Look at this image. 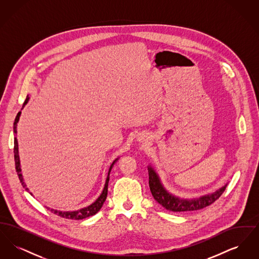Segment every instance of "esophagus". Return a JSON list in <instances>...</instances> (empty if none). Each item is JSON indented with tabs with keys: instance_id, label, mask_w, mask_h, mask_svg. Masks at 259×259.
<instances>
[{
	"instance_id": "34e87169",
	"label": "esophagus",
	"mask_w": 259,
	"mask_h": 259,
	"mask_svg": "<svg viewBox=\"0 0 259 259\" xmlns=\"http://www.w3.org/2000/svg\"><path fill=\"white\" fill-rule=\"evenodd\" d=\"M147 140V136L145 134H139L137 137V141L138 142H145Z\"/></svg>"
}]
</instances>
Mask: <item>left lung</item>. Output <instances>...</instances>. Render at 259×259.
Returning a JSON list of instances; mask_svg holds the SVG:
<instances>
[{"instance_id":"obj_1","label":"left lung","mask_w":259,"mask_h":259,"mask_svg":"<svg viewBox=\"0 0 259 259\" xmlns=\"http://www.w3.org/2000/svg\"><path fill=\"white\" fill-rule=\"evenodd\" d=\"M148 171L149 180L148 185L152 196L162 207L171 211H189L206 208L221 197L227 186L226 184L214 192L192 199H185L174 195L172 193L169 192L162 184L158 172H156V170L150 164L148 166Z\"/></svg>"}]
</instances>
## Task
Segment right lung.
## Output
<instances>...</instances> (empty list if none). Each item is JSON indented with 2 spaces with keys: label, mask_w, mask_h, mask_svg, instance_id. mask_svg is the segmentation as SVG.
I'll return each mask as SVG.
<instances>
[{
  "label": "right lung",
  "mask_w": 259,
  "mask_h": 259,
  "mask_svg": "<svg viewBox=\"0 0 259 259\" xmlns=\"http://www.w3.org/2000/svg\"><path fill=\"white\" fill-rule=\"evenodd\" d=\"M29 99L30 97L27 96V98L25 100L24 104H23V107L21 110H23V108L25 107V105L29 102ZM20 115H21V111H19L15 117V120H14V123H13V133H14V161H15V169H16V172L18 175V178L20 180V183L22 186L24 187L25 190L28 191L31 195H33L30 191H29V188L27 187V185L25 184L24 179H23V176H22V172H21V165H20V157H19V150H18V142H17V123L19 121V118H20ZM119 159V157H117L116 159L112 161V163L109 168V171L107 174V178H106V181H105V185L104 187L102 189V192L101 194L99 195L98 198L93 202L91 203L90 205H88L84 208H81L79 209H75V210H58V209H50L49 207H46L47 209H50L51 212L64 218V219H68V220H74V221H79V220H83V219H87L88 217H91V215H94L95 213H97L99 210L102 208L104 202L106 201V198L108 195V185H109V181H110V172L111 171V168L113 167L114 163L116 161Z\"/></svg>",
  "instance_id": "right-lung-1"
}]
</instances>
